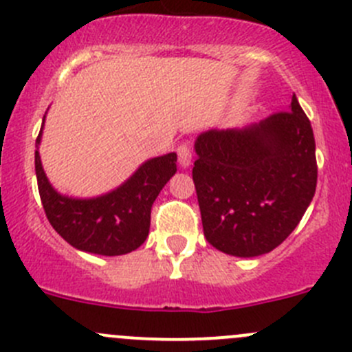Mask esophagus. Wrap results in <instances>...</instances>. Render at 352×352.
I'll list each match as a JSON object with an SVG mask.
<instances>
[{"label": "esophagus", "instance_id": "esophagus-1", "mask_svg": "<svg viewBox=\"0 0 352 352\" xmlns=\"http://www.w3.org/2000/svg\"><path fill=\"white\" fill-rule=\"evenodd\" d=\"M177 156H179V163L182 168H187L190 165V160H192V153H190V146L189 144H180L177 148Z\"/></svg>", "mask_w": 352, "mask_h": 352}]
</instances>
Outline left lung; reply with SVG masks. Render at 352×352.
Instances as JSON below:
<instances>
[{
    "mask_svg": "<svg viewBox=\"0 0 352 352\" xmlns=\"http://www.w3.org/2000/svg\"><path fill=\"white\" fill-rule=\"evenodd\" d=\"M194 149L204 237L221 252L254 258L274 251L315 196V135L296 94L291 110L244 129H211Z\"/></svg>",
    "mask_w": 352,
    "mask_h": 352,
    "instance_id": "obj_1",
    "label": "left lung"
}]
</instances>
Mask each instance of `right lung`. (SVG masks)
Here are the masks:
<instances>
[{
	"label": "right lung",
	"mask_w": 352,
	"mask_h": 352,
	"mask_svg": "<svg viewBox=\"0 0 352 352\" xmlns=\"http://www.w3.org/2000/svg\"><path fill=\"white\" fill-rule=\"evenodd\" d=\"M41 135L43 127L37 146ZM175 172L177 155L168 153L142 163L131 179L111 192L75 199L53 189L36 149L37 187L51 227L75 249L101 256L127 254L146 241L153 203Z\"/></svg>",
	"instance_id": "add662e5"
}]
</instances>
